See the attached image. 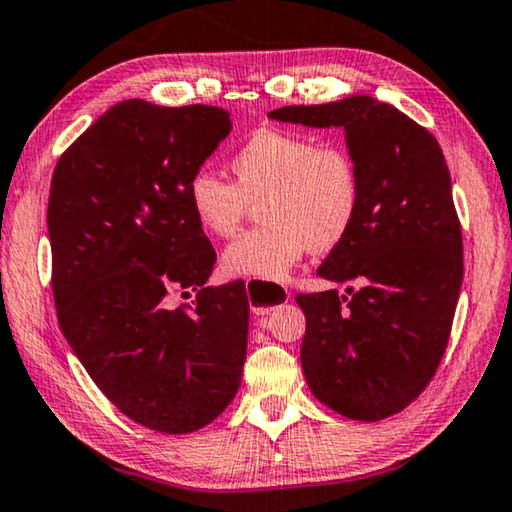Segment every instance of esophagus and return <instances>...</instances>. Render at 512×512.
Here are the masks:
<instances>
[{"mask_svg": "<svg viewBox=\"0 0 512 512\" xmlns=\"http://www.w3.org/2000/svg\"><path fill=\"white\" fill-rule=\"evenodd\" d=\"M246 291L250 298V307H253V312L257 316L271 314L273 310H278L280 305H285L291 300V294L287 289L269 285V282H248Z\"/></svg>", "mask_w": 512, "mask_h": 512, "instance_id": "obj_1", "label": "esophagus"}]
</instances>
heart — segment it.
<instances>
[{
  "label": "heart",
  "mask_w": 512,
  "mask_h": 512,
  "mask_svg": "<svg viewBox=\"0 0 512 512\" xmlns=\"http://www.w3.org/2000/svg\"><path fill=\"white\" fill-rule=\"evenodd\" d=\"M234 184L209 170L189 182V207L212 237L237 232L248 202H257L255 230L239 234L221 255L237 278L280 282L307 248L326 253L351 232L360 212V173L342 145H316L285 129H257L230 157Z\"/></svg>",
  "instance_id": "b5f03b06"
}]
</instances>
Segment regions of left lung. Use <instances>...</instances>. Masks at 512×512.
<instances>
[{"mask_svg":"<svg viewBox=\"0 0 512 512\" xmlns=\"http://www.w3.org/2000/svg\"><path fill=\"white\" fill-rule=\"evenodd\" d=\"M271 120L342 127L360 173V212L319 266L362 289L298 294L300 364L321 403L355 421L401 412L435 376L462 285V237L440 143L371 95L282 107Z\"/></svg>","mask_w":512,"mask_h":512,"instance_id":"1","label":"left lung"}]
</instances>
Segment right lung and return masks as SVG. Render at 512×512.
Masks as SVG:
<instances>
[{"label": "right lung", "mask_w": 512, "mask_h": 512, "mask_svg": "<svg viewBox=\"0 0 512 512\" xmlns=\"http://www.w3.org/2000/svg\"><path fill=\"white\" fill-rule=\"evenodd\" d=\"M230 132L218 107L125 100L61 154L52 177L59 326L102 394L159 433L207 426L241 385L248 296L239 282L205 285L216 253L186 196ZM189 288V313L167 305L170 290Z\"/></svg>", "instance_id": "obj_1"}]
</instances>
